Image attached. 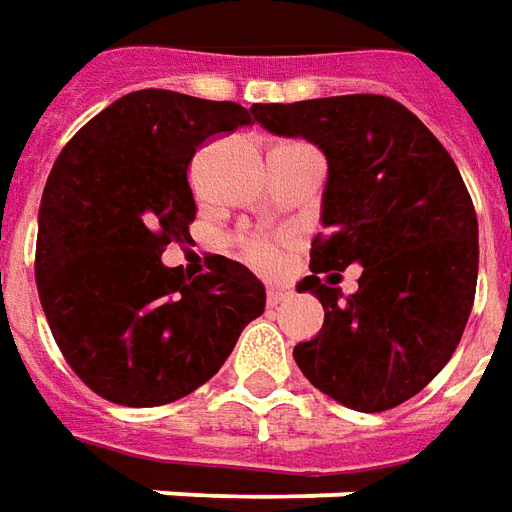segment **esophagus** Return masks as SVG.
<instances>
[{
	"instance_id": "34e87169",
	"label": "esophagus",
	"mask_w": 512,
	"mask_h": 512,
	"mask_svg": "<svg viewBox=\"0 0 512 512\" xmlns=\"http://www.w3.org/2000/svg\"><path fill=\"white\" fill-rule=\"evenodd\" d=\"M293 298V290L290 287H267V304L270 307H279L284 301H290Z\"/></svg>"
}]
</instances>
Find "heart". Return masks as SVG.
Masks as SVG:
<instances>
[{
    "mask_svg": "<svg viewBox=\"0 0 512 512\" xmlns=\"http://www.w3.org/2000/svg\"><path fill=\"white\" fill-rule=\"evenodd\" d=\"M242 256H245L253 267L267 270V273L276 270L281 264L279 242L264 239V236H248V239H242Z\"/></svg>",
    "mask_w": 512,
    "mask_h": 512,
    "instance_id": "obj_1",
    "label": "heart"
}]
</instances>
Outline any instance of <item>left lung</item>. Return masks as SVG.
<instances>
[{
    "instance_id": "left-lung-1",
    "label": "left lung",
    "mask_w": 512,
    "mask_h": 512,
    "mask_svg": "<svg viewBox=\"0 0 512 512\" xmlns=\"http://www.w3.org/2000/svg\"><path fill=\"white\" fill-rule=\"evenodd\" d=\"M253 118L327 154L329 177L312 239L321 332L293 349L315 389L355 411H389L451 360L476 296L479 225L462 174L431 129L386 95L253 104ZM364 264L359 293L337 281ZM329 272L330 279H320Z\"/></svg>"
}]
</instances>
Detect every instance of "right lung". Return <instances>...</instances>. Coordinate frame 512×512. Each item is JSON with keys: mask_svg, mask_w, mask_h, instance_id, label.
<instances>
[{"mask_svg": "<svg viewBox=\"0 0 512 512\" xmlns=\"http://www.w3.org/2000/svg\"><path fill=\"white\" fill-rule=\"evenodd\" d=\"M253 109L140 89L106 106L61 149L47 177L36 284L75 375L109 403L166 406L219 372L264 312V284L214 256L185 279L160 262L197 216L188 166L208 137Z\"/></svg>", "mask_w": 512, "mask_h": 512, "instance_id": "right-lung-1", "label": "right lung"}]
</instances>
